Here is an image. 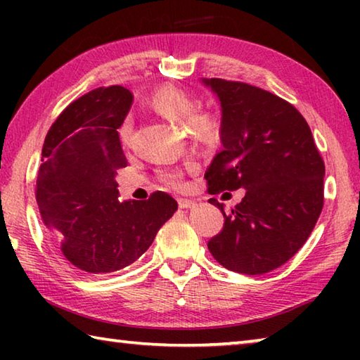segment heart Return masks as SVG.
<instances>
[{
	"label": "heart",
	"mask_w": 360,
	"mask_h": 360,
	"mask_svg": "<svg viewBox=\"0 0 360 360\" xmlns=\"http://www.w3.org/2000/svg\"><path fill=\"white\" fill-rule=\"evenodd\" d=\"M216 141H217L216 136H208V138H206V143H208V144H216Z\"/></svg>",
	"instance_id": "1"
}]
</instances>
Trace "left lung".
Masks as SVG:
<instances>
[{
    "label": "left lung",
    "mask_w": 360,
    "mask_h": 360,
    "mask_svg": "<svg viewBox=\"0 0 360 360\" xmlns=\"http://www.w3.org/2000/svg\"><path fill=\"white\" fill-rule=\"evenodd\" d=\"M131 101L122 85L95 89L63 109L42 146L34 191L41 219L58 235L65 257L90 273L133 264L178 210L165 192L155 202L119 200L114 176L127 158L117 130Z\"/></svg>",
    "instance_id": "obj_1"
}]
</instances>
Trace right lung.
<instances>
[{
  "mask_svg": "<svg viewBox=\"0 0 360 360\" xmlns=\"http://www.w3.org/2000/svg\"><path fill=\"white\" fill-rule=\"evenodd\" d=\"M222 106V150L205 174L212 193L245 188L208 241L219 264L260 275L308 240L324 205V160L297 109L245 82L206 79Z\"/></svg>",
  "mask_w": 360,
  "mask_h": 360,
  "instance_id": "add662e5",
  "label": "right lung"
}]
</instances>
